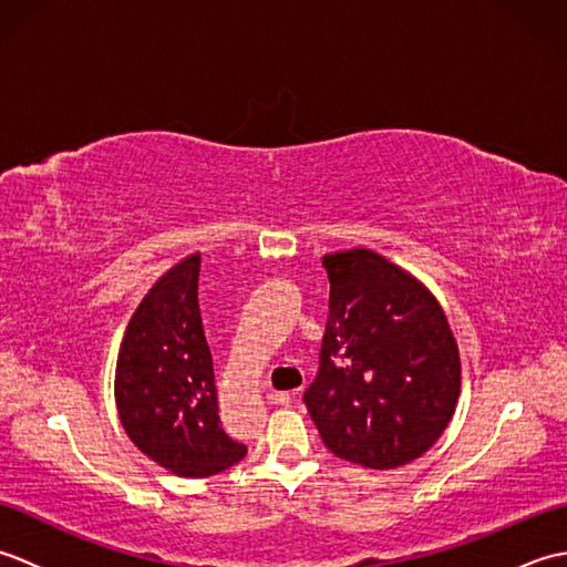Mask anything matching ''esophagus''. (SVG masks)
<instances>
[{
    "label": "esophagus",
    "instance_id": "34e87169",
    "mask_svg": "<svg viewBox=\"0 0 567 567\" xmlns=\"http://www.w3.org/2000/svg\"><path fill=\"white\" fill-rule=\"evenodd\" d=\"M268 402L277 404V406H287L292 402V394L290 392H268Z\"/></svg>",
    "mask_w": 567,
    "mask_h": 567
}]
</instances>
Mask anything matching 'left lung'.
I'll list each match as a JSON object with an SVG mask.
<instances>
[{"label":"left lung","mask_w":567,"mask_h":567,"mask_svg":"<svg viewBox=\"0 0 567 567\" xmlns=\"http://www.w3.org/2000/svg\"><path fill=\"white\" fill-rule=\"evenodd\" d=\"M199 252L167 270L131 317L116 360V409L128 439L183 477L244 461L221 429L212 351L199 311Z\"/></svg>","instance_id":"left-lung-1"}]
</instances>
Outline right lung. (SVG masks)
Instances as JSON below:
<instances>
[{
    "label": "right lung",
    "instance_id": "add662e5",
    "mask_svg": "<svg viewBox=\"0 0 567 567\" xmlns=\"http://www.w3.org/2000/svg\"><path fill=\"white\" fill-rule=\"evenodd\" d=\"M329 319L305 404L343 461L390 470L424 455L453 419L461 355L416 277L368 248L323 256Z\"/></svg>",
    "mask_w": 567,
    "mask_h": 567
}]
</instances>
